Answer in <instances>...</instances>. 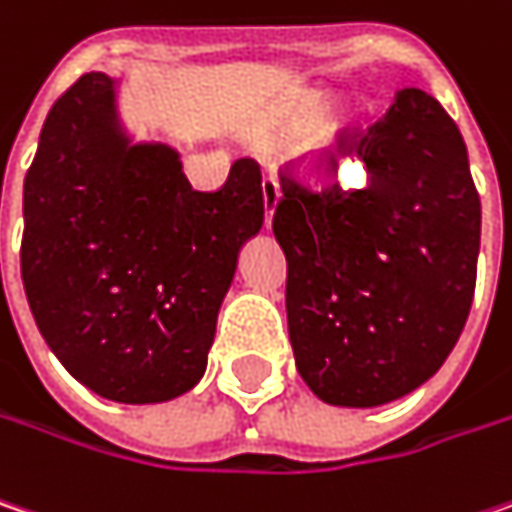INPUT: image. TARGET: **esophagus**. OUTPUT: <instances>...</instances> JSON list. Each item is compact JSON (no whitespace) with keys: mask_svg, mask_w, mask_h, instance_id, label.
Returning a JSON list of instances; mask_svg holds the SVG:
<instances>
[{"mask_svg":"<svg viewBox=\"0 0 512 512\" xmlns=\"http://www.w3.org/2000/svg\"><path fill=\"white\" fill-rule=\"evenodd\" d=\"M260 188H263V220H266V228H269L272 226L275 205H278V199H281V185H278V179L269 173V176H263Z\"/></svg>","mask_w":512,"mask_h":512,"instance_id":"34e87169","label":"esophagus"}]
</instances>
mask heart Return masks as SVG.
<instances>
[{
    "mask_svg": "<svg viewBox=\"0 0 512 512\" xmlns=\"http://www.w3.org/2000/svg\"><path fill=\"white\" fill-rule=\"evenodd\" d=\"M316 112H318V101H307V104L301 106V112H298V124L310 121ZM345 136H347V124L339 118V115L324 118L316 130H313V136L307 138V144H304V159L316 167V170H321V167L327 165V159H330V156H336V150L342 147Z\"/></svg>",
    "mask_w": 512,
    "mask_h": 512,
    "instance_id": "obj_1",
    "label": "heart"
}]
</instances>
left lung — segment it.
<instances>
[{"instance_id":"1","label":"left lung","mask_w":512,"mask_h":512,"mask_svg":"<svg viewBox=\"0 0 512 512\" xmlns=\"http://www.w3.org/2000/svg\"><path fill=\"white\" fill-rule=\"evenodd\" d=\"M365 185L313 191L281 176L272 231L286 255L295 365L330 406L406 397L446 362L478 272L481 199L458 124L432 95L403 89L382 121L347 133Z\"/></svg>"}]
</instances>
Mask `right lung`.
Wrapping results in <instances>:
<instances>
[{
  "mask_svg": "<svg viewBox=\"0 0 512 512\" xmlns=\"http://www.w3.org/2000/svg\"><path fill=\"white\" fill-rule=\"evenodd\" d=\"M22 284L63 368L115 403H165L205 374L240 246L263 226L260 167L194 191L167 144H130L112 77L51 106L22 191Z\"/></svg>",
  "mask_w": 512,
  "mask_h": 512,
  "instance_id": "1",
  "label": "right lung"
}]
</instances>
